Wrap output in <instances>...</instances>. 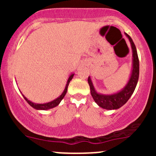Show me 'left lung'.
Segmentation results:
<instances>
[{
  "instance_id": "1",
  "label": "left lung",
  "mask_w": 156,
  "mask_h": 156,
  "mask_svg": "<svg viewBox=\"0 0 156 156\" xmlns=\"http://www.w3.org/2000/svg\"><path fill=\"white\" fill-rule=\"evenodd\" d=\"M125 34H126V36L130 41L132 51H133V70H132L131 75H130L128 83L125 86V87L122 91L117 93V94H111V95L100 94L96 92L94 85L92 84V81L90 80V78L88 77L87 81L90 88V94L93 99L99 106L106 108V109H117V108L122 107L123 105H125L127 102V100L130 99V97H131L132 94H133V91L136 88V84H137L138 78H139L140 65L136 47H135V44L131 37L126 33H125Z\"/></svg>"
}]
</instances>
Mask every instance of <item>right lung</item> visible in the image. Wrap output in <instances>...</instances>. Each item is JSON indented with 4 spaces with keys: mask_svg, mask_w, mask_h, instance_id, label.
Segmentation results:
<instances>
[{
    "mask_svg": "<svg viewBox=\"0 0 156 156\" xmlns=\"http://www.w3.org/2000/svg\"><path fill=\"white\" fill-rule=\"evenodd\" d=\"M74 76V74H72V75H71L70 76H69V79H68V81H67V84L66 85V87H65V90H64L63 93H62V94L60 95V97H59L58 98H56V100H53V101L50 102V103H44V104H36V103H32V102L29 101V100H28L26 97H25L24 96H23V97H24L25 100H26V102H27L30 105V106H31V107L36 108V109H41V110H47V109H50V108H54L56 107V106H58V105L59 104V103L61 102V100L63 99V97H65L66 94L67 92V89H68V86H69V82H70L71 80L72 79V78H73Z\"/></svg>",
    "mask_w": 156,
    "mask_h": 156,
    "instance_id": "add662e5",
    "label": "right lung"
}]
</instances>
